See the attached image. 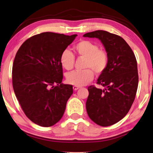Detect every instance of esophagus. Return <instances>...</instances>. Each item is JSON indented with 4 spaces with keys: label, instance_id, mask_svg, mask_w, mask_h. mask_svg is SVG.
Returning a JSON list of instances; mask_svg holds the SVG:
<instances>
[{
    "label": "esophagus",
    "instance_id": "obj_1",
    "mask_svg": "<svg viewBox=\"0 0 153 153\" xmlns=\"http://www.w3.org/2000/svg\"><path fill=\"white\" fill-rule=\"evenodd\" d=\"M79 88V86H73V89H74V91L78 90Z\"/></svg>",
    "mask_w": 153,
    "mask_h": 153
}]
</instances>
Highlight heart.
I'll return each instance as SVG.
<instances>
[{
    "instance_id": "obj_1",
    "label": "heart",
    "mask_w": 153,
    "mask_h": 153,
    "mask_svg": "<svg viewBox=\"0 0 153 153\" xmlns=\"http://www.w3.org/2000/svg\"><path fill=\"white\" fill-rule=\"evenodd\" d=\"M74 50L79 57H84L82 71H74L67 74L66 80L69 84L84 86L94 78V73L100 74L105 70L108 65V55L99 49L98 45L90 41L83 40L74 45ZM74 57L68 50L63 51L59 57V63L63 68L70 70L74 67Z\"/></svg>"
}]
</instances>
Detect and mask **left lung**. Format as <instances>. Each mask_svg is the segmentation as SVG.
<instances>
[{"label":"left lung","instance_id":"left-lung-1","mask_svg":"<svg viewBox=\"0 0 153 153\" xmlns=\"http://www.w3.org/2000/svg\"><path fill=\"white\" fill-rule=\"evenodd\" d=\"M84 36L98 39L109 59L106 69L97 80V84L104 88L88 86L87 113L98 125L111 126L126 115L134 101L138 84L136 57L120 36L97 30L85 33Z\"/></svg>","mask_w":153,"mask_h":153}]
</instances>
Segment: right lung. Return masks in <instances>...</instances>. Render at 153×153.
<instances>
[{
  "label": "right lung",
  "mask_w": 153,
  "mask_h": 153,
  "mask_svg": "<svg viewBox=\"0 0 153 153\" xmlns=\"http://www.w3.org/2000/svg\"><path fill=\"white\" fill-rule=\"evenodd\" d=\"M76 36L39 33L25 41L16 53L13 65L14 92L26 116L36 124L51 126L64 114L73 88L62 84L59 57Z\"/></svg>",
  "instance_id": "obj_1"
}]
</instances>
